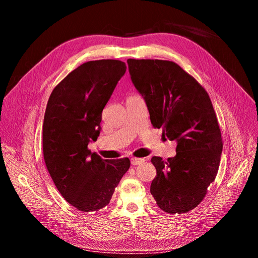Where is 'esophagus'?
<instances>
[{"mask_svg":"<svg viewBox=\"0 0 258 258\" xmlns=\"http://www.w3.org/2000/svg\"><path fill=\"white\" fill-rule=\"evenodd\" d=\"M143 162H145V160L144 159H137V157H133V159L131 160V163H132V165H139V164H141Z\"/></svg>","mask_w":258,"mask_h":258,"instance_id":"esophagus-1","label":"esophagus"}]
</instances>
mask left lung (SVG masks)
Instances as JSON below:
<instances>
[{
    "label": "left lung",
    "instance_id": "obj_1",
    "mask_svg": "<svg viewBox=\"0 0 258 258\" xmlns=\"http://www.w3.org/2000/svg\"><path fill=\"white\" fill-rule=\"evenodd\" d=\"M135 88L144 96L151 124L177 141L176 156H153L156 176L150 192L170 214L193 210L205 198L219 170L223 140L207 91L172 61L128 59Z\"/></svg>",
    "mask_w": 258,
    "mask_h": 258
}]
</instances>
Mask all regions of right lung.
<instances>
[{
  "instance_id": "add662e5",
  "label": "right lung",
  "mask_w": 258,
  "mask_h": 258,
  "mask_svg": "<svg viewBox=\"0 0 258 258\" xmlns=\"http://www.w3.org/2000/svg\"><path fill=\"white\" fill-rule=\"evenodd\" d=\"M126 72L119 60L81 64L56 85L43 124V152L57 190L77 210L96 212L109 204L131 162L103 160L88 144L99 136L104 107Z\"/></svg>"
}]
</instances>
